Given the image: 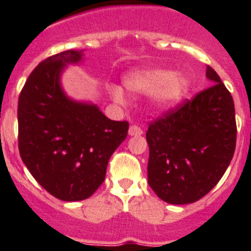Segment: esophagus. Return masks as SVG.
Masks as SVG:
<instances>
[{
    "mask_svg": "<svg viewBox=\"0 0 251 251\" xmlns=\"http://www.w3.org/2000/svg\"><path fill=\"white\" fill-rule=\"evenodd\" d=\"M128 133H129V136H142L143 134V129L141 127H138V126H130Z\"/></svg>",
    "mask_w": 251,
    "mask_h": 251,
    "instance_id": "obj_1",
    "label": "esophagus"
}]
</instances>
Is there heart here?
I'll list each match as a JSON object with an SVG mask.
<instances>
[{
  "mask_svg": "<svg viewBox=\"0 0 251 251\" xmlns=\"http://www.w3.org/2000/svg\"><path fill=\"white\" fill-rule=\"evenodd\" d=\"M124 86L134 94H151L156 109L167 110L176 106L187 95L190 83L182 74H174L165 69H141L124 76ZM115 101L124 103L126 97L119 86H109Z\"/></svg>",
  "mask_w": 251,
  "mask_h": 251,
  "instance_id": "obj_1",
  "label": "heart"
}]
</instances>
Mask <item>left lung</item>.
Wrapping results in <instances>:
<instances>
[{
    "mask_svg": "<svg viewBox=\"0 0 251 251\" xmlns=\"http://www.w3.org/2000/svg\"><path fill=\"white\" fill-rule=\"evenodd\" d=\"M212 85L151 122L146 133L148 183L161 200L185 205L211 191L229 167L236 146L232 97L211 66Z\"/></svg>",
    "mask_w": 251,
    "mask_h": 251,
    "instance_id": "obj_1",
    "label": "left lung"
}]
</instances>
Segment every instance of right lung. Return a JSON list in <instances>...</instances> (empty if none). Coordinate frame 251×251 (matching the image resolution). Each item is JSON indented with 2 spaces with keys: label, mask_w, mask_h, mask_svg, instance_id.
<instances>
[{
  "label": "right lung",
  "mask_w": 251,
  "mask_h": 251,
  "mask_svg": "<svg viewBox=\"0 0 251 251\" xmlns=\"http://www.w3.org/2000/svg\"><path fill=\"white\" fill-rule=\"evenodd\" d=\"M81 56L83 51L66 50L41 61L22 88L17 108L20 156L37 182L63 201L85 200L98 190L129 128L127 121H112L95 104L63 92L61 72Z\"/></svg>",
  "instance_id": "obj_1"
}]
</instances>
